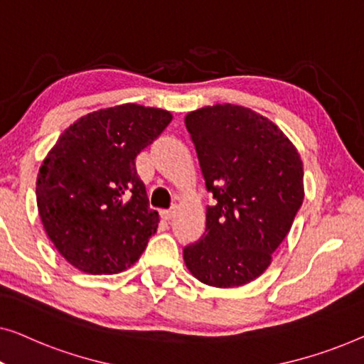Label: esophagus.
<instances>
[{
    "label": "esophagus",
    "mask_w": 364,
    "mask_h": 364,
    "mask_svg": "<svg viewBox=\"0 0 364 364\" xmlns=\"http://www.w3.org/2000/svg\"><path fill=\"white\" fill-rule=\"evenodd\" d=\"M175 214H176L175 208H173V209H166V211H161V218L165 219V221H171V219L175 218Z\"/></svg>",
    "instance_id": "1"
}]
</instances>
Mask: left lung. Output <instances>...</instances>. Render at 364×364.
Wrapping results in <instances>:
<instances>
[{"instance_id": "1", "label": "left lung", "mask_w": 364, "mask_h": 364, "mask_svg": "<svg viewBox=\"0 0 364 364\" xmlns=\"http://www.w3.org/2000/svg\"><path fill=\"white\" fill-rule=\"evenodd\" d=\"M184 124L206 189V231L183 249L199 282L231 289L262 275L305 198L304 163L267 117L234 104L188 112Z\"/></svg>"}]
</instances>
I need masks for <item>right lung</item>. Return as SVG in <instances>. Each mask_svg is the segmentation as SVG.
<instances>
[{
    "label": "right lung",
    "mask_w": 364,
    "mask_h": 364,
    "mask_svg": "<svg viewBox=\"0 0 364 364\" xmlns=\"http://www.w3.org/2000/svg\"><path fill=\"white\" fill-rule=\"evenodd\" d=\"M171 112L122 104L65 129L36 181L44 231L80 272L119 274L140 259L160 216L150 209L135 158L166 129Z\"/></svg>",
    "instance_id": "right-lung-1"
}]
</instances>
